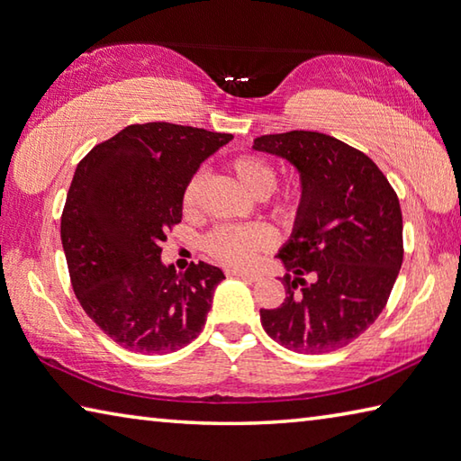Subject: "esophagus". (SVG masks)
<instances>
[{"instance_id": "1", "label": "esophagus", "mask_w": 461, "mask_h": 461, "mask_svg": "<svg viewBox=\"0 0 461 461\" xmlns=\"http://www.w3.org/2000/svg\"><path fill=\"white\" fill-rule=\"evenodd\" d=\"M227 276H239L245 281H257L258 275L253 271H240V268H227Z\"/></svg>"}]
</instances>
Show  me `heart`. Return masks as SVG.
I'll return each mask as SVG.
<instances>
[{
  "label": "heart",
  "instance_id": "heart-1",
  "mask_svg": "<svg viewBox=\"0 0 461 461\" xmlns=\"http://www.w3.org/2000/svg\"><path fill=\"white\" fill-rule=\"evenodd\" d=\"M227 168L230 175L237 178L239 185L249 190L255 196H267L271 211L286 219L297 212V208L303 201V188L301 185H289L281 188L279 193H271L276 172L275 167L267 158L253 152H242L232 156L227 162ZM203 190V176L193 175L180 194V208L186 216H193L198 208ZM275 237L273 230L265 227V224H221V227L212 229L203 240L204 253L214 258L216 263L227 267H249L257 258L258 253L268 250L273 247Z\"/></svg>",
  "mask_w": 461,
  "mask_h": 461
}]
</instances>
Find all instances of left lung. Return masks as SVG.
<instances>
[{
	"label": "left lung",
	"mask_w": 461,
	"mask_h": 461,
	"mask_svg": "<svg viewBox=\"0 0 461 461\" xmlns=\"http://www.w3.org/2000/svg\"><path fill=\"white\" fill-rule=\"evenodd\" d=\"M255 150L301 172L303 201L279 250L286 297L260 309L268 337L297 353L337 351L385 309L403 263V219L393 186L367 154L333 136L291 130L255 140Z\"/></svg>",
	"instance_id": "obj_1"
}]
</instances>
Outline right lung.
I'll use <instances>...</instances> for the list:
<instances>
[{
	"label": "right lung",
	"instance_id": "right-lung-1",
	"mask_svg": "<svg viewBox=\"0 0 461 461\" xmlns=\"http://www.w3.org/2000/svg\"><path fill=\"white\" fill-rule=\"evenodd\" d=\"M232 134L168 122L132 124L84 156L62 212L69 281L95 325L128 351H178L203 331L219 267H164L162 242L182 219L180 194Z\"/></svg>",
	"mask_w": 461,
	"mask_h": 461
}]
</instances>
